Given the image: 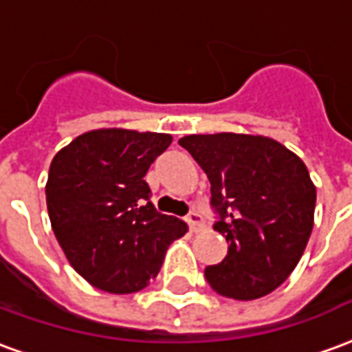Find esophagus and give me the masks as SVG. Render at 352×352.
Returning <instances> with one entry per match:
<instances>
[{
  "instance_id": "34e87169",
  "label": "esophagus",
  "mask_w": 352,
  "mask_h": 352,
  "mask_svg": "<svg viewBox=\"0 0 352 352\" xmlns=\"http://www.w3.org/2000/svg\"><path fill=\"white\" fill-rule=\"evenodd\" d=\"M186 222H188V226H190L192 232H199V230L206 226V224H204V217L198 213L188 214V217H186Z\"/></svg>"
}]
</instances>
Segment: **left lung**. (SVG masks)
<instances>
[{
  "label": "left lung",
  "mask_w": 352,
  "mask_h": 352,
  "mask_svg": "<svg viewBox=\"0 0 352 352\" xmlns=\"http://www.w3.org/2000/svg\"><path fill=\"white\" fill-rule=\"evenodd\" d=\"M211 183L228 241L221 264L207 265L214 292L256 300L294 272L315 222L317 188L303 160L279 141L251 133H194L179 139Z\"/></svg>",
  "instance_id": "8db88e82"
}]
</instances>
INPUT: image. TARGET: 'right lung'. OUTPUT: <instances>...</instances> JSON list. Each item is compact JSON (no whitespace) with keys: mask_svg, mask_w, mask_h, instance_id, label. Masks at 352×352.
Masks as SVG:
<instances>
[{"mask_svg":"<svg viewBox=\"0 0 352 352\" xmlns=\"http://www.w3.org/2000/svg\"><path fill=\"white\" fill-rule=\"evenodd\" d=\"M173 138L100 128L75 138L50 162V224L67 262L92 287L131 294L158 275L168 247L188 232L162 214L145 175Z\"/></svg>","mask_w":352,"mask_h":352,"instance_id":"1","label":"right lung"}]
</instances>
